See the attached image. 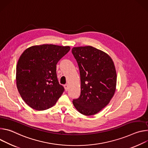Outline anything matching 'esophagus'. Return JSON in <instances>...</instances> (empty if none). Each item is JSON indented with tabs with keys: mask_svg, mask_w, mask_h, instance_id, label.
I'll return each mask as SVG.
<instances>
[{
	"mask_svg": "<svg viewBox=\"0 0 148 148\" xmlns=\"http://www.w3.org/2000/svg\"><path fill=\"white\" fill-rule=\"evenodd\" d=\"M64 89L66 91H68V89H69V86L68 84H66L64 85Z\"/></svg>",
	"mask_w": 148,
	"mask_h": 148,
	"instance_id": "34e87169",
	"label": "esophagus"
}]
</instances>
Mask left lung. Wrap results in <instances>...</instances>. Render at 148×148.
I'll return each instance as SVG.
<instances>
[{"label": "left lung", "mask_w": 148, "mask_h": 148, "mask_svg": "<svg viewBox=\"0 0 148 148\" xmlns=\"http://www.w3.org/2000/svg\"><path fill=\"white\" fill-rule=\"evenodd\" d=\"M72 53L79 68L81 89L73 104L80 113L93 115L110 102L115 92L114 63L107 53L90 46L73 47Z\"/></svg>", "instance_id": "1"}]
</instances>
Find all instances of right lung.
<instances>
[{
	"label": "right lung",
	"instance_id": "add662e5",
	"mask_svg": "<svg viewBox=\"0 0 148 148\" xmlns=\"http://www.w3.org/2000/svg\"><path fill=\"white\" fill-rule=\"evenodd\" d=\"M69 46H33L23 52L16 66V85L25 103L37 110L54 106L64 92L56 75V64Z\"/></svg>",
	"mask_w": 148,
	"mask_h": 148
}]
</instances>
